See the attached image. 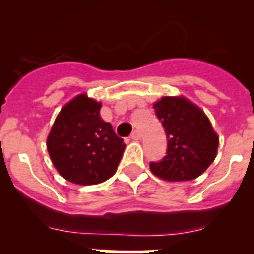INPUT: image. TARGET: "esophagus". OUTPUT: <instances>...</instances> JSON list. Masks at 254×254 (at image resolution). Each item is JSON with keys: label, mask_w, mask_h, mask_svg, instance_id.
I'll return each instance as SVG.
<instances>
[{"label": "esophagus", "mask_w": 254, "mask_h": 254, "mask_svg": "<svg viewBox=\"0 0 254 254\" xmlns=\"http://www.w3.org/2000/svg\"><path fill=\"white\" fill-rule=\"evenodd\" d=\"M131 138H132V140H136V141L140 140V138H141V133L138 131H134L133 133L131 134Z\"/></svg>", "instance_id": "34e87169"}]
</instances>
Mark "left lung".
<instances>
[{"mask_svg":"<svg viewBox=\"0 0 254 254\" xmlns=\"http://www.w3.org/2000/svg\"><path fill=\"white\" fill-rule=\"evenodd\" d=\"M167 133V155L150 169L164 181H192L215 160L219 137L201 108L185 96H163L154 104Z\"/></svg>","mask_w":254,"mask_h":254,"instance_id":"left-lung-1","label":"left lung"}]
</instances>
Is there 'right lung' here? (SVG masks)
I'll list each match as a JSON object with an SVG mask.
<instances>
[{
    "mask_svg": "<svg viewBox=\"0 0 254 254\" xmlns=\"http://www.w3.org/2000/svg\"><path fill=\"white\" fill-rule=\"evenodd\" d=\"M100 108L80 94L61 109L47 138L55 168L75 185H99L111 178L125 151L123 138L102 120Z\"/></svg>",
    "mask_w": 254,
    "mask_h": 254,
    "instance_id": "add662e5",
    "label": "right lung"
}]
</instances>
